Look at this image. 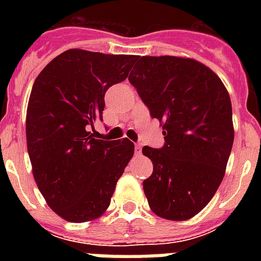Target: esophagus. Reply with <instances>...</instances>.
Here are the masks:
<instances>
[{
    "label": "esophagus",
    "instance_id": "esophagus-1",
    "mask_svg": "<svg viewBox=\"0 0 261 261\" xmlns=\"http://www.w3.org/2000/svg\"><path fill=\"white\" fill-rule=\"evenodd\" d=\"M141 152H142L141 145H140V144H136V153L137 155H141Z\"/></svg>",
    "mask_w": 261,
    "mask_h": 261
}]
</instances>
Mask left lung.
<instances>
[{
  "instance_id": "obj_1",
  "label": "left lung",
  "mask_w": 261,
  "mask_h": 261,
  "mask_svg": "<svg viewBox=\"0 0 261 261\" xmlns=\"http://www.w3.org/2000/svg\"><path fill=\"white\" fill-rule=\"evenodd\" d=\"M128 81L164 128L165 145L145 147L153 172L142 181L158 217L186 221L218 190L233 144L229 93L218 75L193 59L137 57Z\"/></svg>"
}]
</instances>
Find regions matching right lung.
<instances>
[{
  "mask_svg": "<svg viewBox=\"0 0 261 261\" xmlns=\"http://www.w3.org/2000/svg\"><path fill=\"white\" fill-rule=\"evenodd\" d=\"M137 56L69 48L48 63L32 88L26 142L32 172L48 207L69 222L99 218L134 155L130 140L91 134L105 93L128 76Z\"/></svg>",
  "mask_w": 261,
  "mask_h": 261,
  "instance_id": "add662e5",
  "label": "right lung"
}]
</instances>
